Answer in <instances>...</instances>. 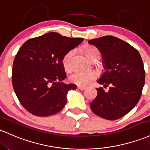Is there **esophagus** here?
<instances>
[{
	"instance_id": "1",
	"label": "esophagus",
	"mask_w": 150,
	"mask_h": 150,
	"mask_svg": "<svg viewBox=\"0 0 150 150\" xmlns=\"http://www.w3.org/2000/svg\"><path fill=\"white\" fill-rule=\"evenodd\" d=\"M78 88L80 90H84L86 88H85V87H84V86H81V85H79V86H78Z\"/></svg>"
}]
</instances>
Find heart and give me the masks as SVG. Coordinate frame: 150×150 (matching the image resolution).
I'll use <instances>...</instances> for the list:
<instances>
[{
	"label": "heart",
	"instance_id": "obj_1",
	"mask_svg": "<svg viewBox=\"0 0 150 150\" xmlns=\"http://www.w3.org/2000/svg\"><path fill=\"white\" fill-rule=\"evenodd\" d=\"M75 54V50H71L67 52L62 58V65L64 69L66 71H70L72 69V59ZM85 55L90 59L93 60L96 57L100 56L99 50L95 47H87L85 50ZM97 77V73L94 71H77L72 73L70 76V80L72 83L79 85L87 86L92 83Z\"/></svg>",
	"mask_w": 150,
	"mask_h": 150
}]
</instances>
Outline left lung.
<instances>
[{
	"label": "left lung",
	"mask_w": 150,
	"mask_h": 150,
	"mask_svg": "<svg viewBox=\"0 0 150 150\" xmlns=\"http://www.w3.org/2000/svg\"><path fill=\"white\" fill-rule=\"evenodd\" d=\"M103 57L105 72L98 83V95L90 103L92 111L98 116L114 120L130 112L141 98L145 71L140 54L125 41L111 35L88 41Z\"/></svg>",
	"instance_id": "8db88e82"
}]
</instances>
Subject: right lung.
Listing matches in <instances>:
<instances>
[{"mask_svg":"<svg viewBox=\"0 0 150 150\" xmlns=\"http://www.w3.org/2000/svg\"><path fill=\"white\" fill-rule=\"evenodd\" d=\"M83 41L52 32L21 46L13 64L12 83L25 109L35 116L47 117L65 107L67 92L77 86L62 82L67 77L62 60Z\"/></svg>","mask_w":150,"mask_h":150,"instance_id":"right-lung-1","label":"right lung"}]
</instances>
